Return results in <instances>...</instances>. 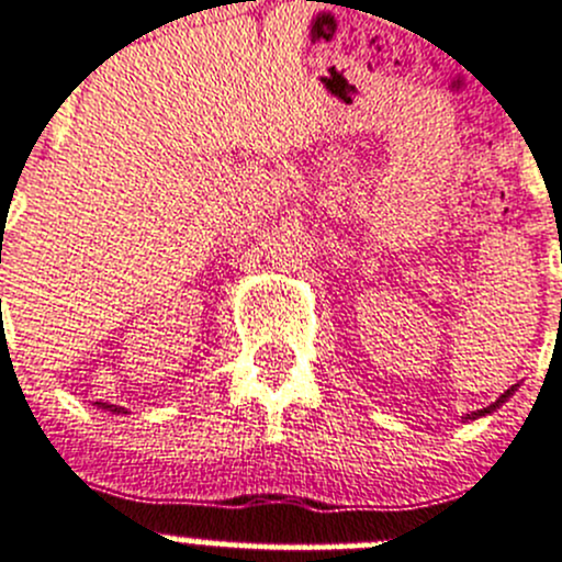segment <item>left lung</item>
Instances as JSON below:
<instances>
[{
	"label": "left lung",
	"mask_w": 562,
	"mask_h": 562,
	"mask_svg": "<svg viewBox=\"0 0 562 562\" xmlns=\"http://www.w3.org/2000/svg\"><path fill=\"white\" fill-rule=\"evenodd\" d=\"M514 391H516V385H510V387H508V391H505V393H503V396H499V398H497V402H492V404H488V407H483V409H475V413L464 415V418H462V420H464V424H468V420H477V418H486V415L497 413V409H499V407H503V404H505V402H508V398H510V396H514Z\"/></svg>",
	"instance_id": "left-lung-1"
}]
</instances>
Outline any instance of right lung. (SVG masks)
<instances>
[{"instance_id": "right-lung-1", "label": "right lung", "mask_w": 562, "mask_h": 562, "mask_svg": "<svg viewBox=\"0 0 562 562\" xmlns=\"http://www.w3.org/2000/svg\"><path fill=\"white\" fill-rule=\"evenodd\" d=\"M94 407H98V409H105V413H111V415H127V409H125V407H116V404L94 402Z\"/></svg>"}]
</instances>
